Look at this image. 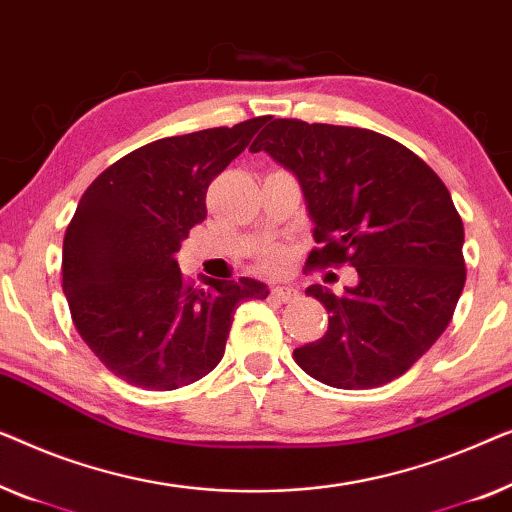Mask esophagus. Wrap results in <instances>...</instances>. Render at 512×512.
<instances>
[{"label": "esophagus", "mask_w": 512, "mask_h": 512, "mask_svg": "<svg viewBox=\"0 0 512 512\" xmlns=\"http://www.w3.org/2000/svg\"><path fill=\"white\" fill-rule=\"evenodd\" d=\"M271 299L283 301V304H290V301H297L299 299V292L294 290V287H287V285L271 287Z\"/></svg>", "instance_id": "1"}]
</instances>
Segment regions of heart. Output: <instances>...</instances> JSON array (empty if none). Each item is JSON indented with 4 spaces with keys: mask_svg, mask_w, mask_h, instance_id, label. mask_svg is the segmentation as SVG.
<instances>
[{
    "mask_svg": "<svg viewBox=\"0 0 512 512\" xmlns=\"http://www.w3.org/2000/svg\"><path fill=\"white\" fill-rule=\"evenodd\" d=\"M285 264H287V253H285V250H273V253H269V255L264 257V266L269 271H280Z\"/></svg>",
    "mask_w": 512,
    "mask_h": 512,
    "instance_id": "b5f03b06",
    "label": "heart"
}]
</instances>
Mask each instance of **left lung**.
<instances>
[{"label":"left lung","mask_w":512,"mask_h":512,"mask_svg":"<svg viewBox=\"0 0 512 512\" xmlns=\"http://www.w3.org/2000/svg\"><path fill=\"white\" fill-rule=\"evenodd\" d=\"M250 150L299 178L320 243L306 264L357 271L341 294L308 287L329 327L294 362L338 390L403 376L450 325L464 290V225L448 187L413 150L362 127L269 118Z\"/></svg>","instance_id":"obj_1"}]
</instances>
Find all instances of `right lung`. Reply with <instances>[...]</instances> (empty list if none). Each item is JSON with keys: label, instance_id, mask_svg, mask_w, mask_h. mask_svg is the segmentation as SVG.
<instances>
[{"label": "right lung", "instance_id": "obj_1", "mask_svg": "<svg viewBox=\"0 0 512 512\" xmlns=\"http://www.w3.org/2000/svg\"><path fill=\"white\" fill-rule=\"evenodd\" d=\"M264 118L169 136L102 171L78 201L62 248L71 320L113 376L167 392L211 373L234 311L266 299L253 278L194 287L176 253L206 218V190L239 157Z\"/></svg>", "mask_w": 512, "mask_h": 512}]
</instances>
